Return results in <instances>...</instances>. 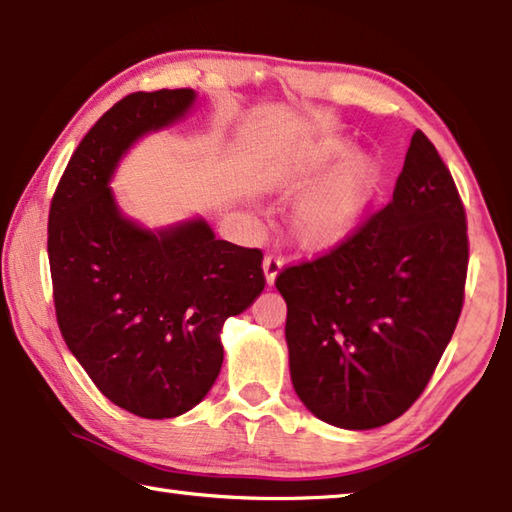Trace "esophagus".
I'll return each mask as SVG.
<instances>
[{
    "instance_id": "34e87169",
    "label": "esophagus",
    "mask_w": 512,
    "mask_h": 512,
    "mask_svg": "<svg viewBox=\"0 0 512 512\" xmlns=\"http://www.w3.org/2000/svg\"><path fill=\"white\" fill-rule=\"evenodd\" d=\"M282 264H284L282 259L275 257V255H266V257H264L262 268H264V277H266L268 287H273V284H275L277 275H280V271H282Z\"/></svg>"
}]
</instances>
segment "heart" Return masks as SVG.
Listing matches in <instances>:
<instances>
[{
  "label": "heart",
  "instance_id": "heart-1",
  "mask_svg": "<svg viewBox=\"0 0 512 512\" xmlns=\"http://www.w3.org/2000/svg\"><path fill=\"white\" fill-rule=\"evenodd\" d=\"M381 178L377 158L357 153L343 137H320L277 164L273 185L284 194H300L289 214L293 239L307 250H327L361 228Z\"/></svg>",
  "mask_w": 512,
  "mask_h": 512
}]
</instances>
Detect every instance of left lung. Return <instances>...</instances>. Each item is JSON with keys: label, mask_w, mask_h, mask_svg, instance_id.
Listing matches in <instances>:
<instances>
[{"label": "left lung", "mask_w": 512, "mask_h": 512, "mask_svg": "<svg viewBox=\"0 0 512 512\" xmlns=\"http://www.w3.org/2000/svg\"><path fill=\"white\" fill-rule=\"evenodd\" d=\"M465 273L463 203L436 146L415 131L393 201L332 253L275 280L300 402L350 431L400 418L452 341Z\"/></svg>", "instance_id": "obj_1"}]
</instances>
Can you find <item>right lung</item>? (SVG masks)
Masks as SVG:
<instances>
[{"label": "right lung", "mask_w": 512, "mask_h": 512, "mask_svg": "<svg viewBox=\"0 0 512 512\" xmlns=\"http://www.w3.org/2000/svg\"><path fill=\"white\" fill-rule=\"evenodd\" d=\"M196 99L158 90L115 103L74 151L49 210L60 334L112 404L149 420L178 418L210 393L223 323L264 291L262 250L216 239L203 216L146 228L110 187L124 155Z\"/></svg>", "instance_id": "1"}]
</instances>
